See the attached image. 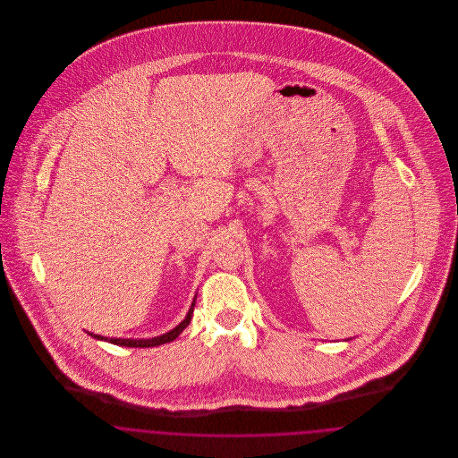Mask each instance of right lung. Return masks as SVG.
I'll use <instances>...</instances> for the list:
<instances>
[{
  "label": "right lung",
  "mask_w": 458,
  "mask_h": 458,
  "mask_svg": "<svg viewBox=\"0 0 458 458\" xmlns=\"http://www.w3.org/2000/svg\"><path fill=\"white\" fill-rule=\"evenodd\" d=\"M194 305H196V301L191 305V309H189L185 319H183L178 327H174L172 331H168V333H165V335H161V336H154V338H148V340H144V338H142V340H131V338H106V336H99V335H92V333H89V335L94 336V338H98V340H105V342H109V344H113V345H120V347H135V349L140 347V349H144V347L163 345V344L174 342V338H176L185 327H189V323H191V319H192Z\"/></svg>",
  "instance_id": "right-lung-1"
}]
</instances>
